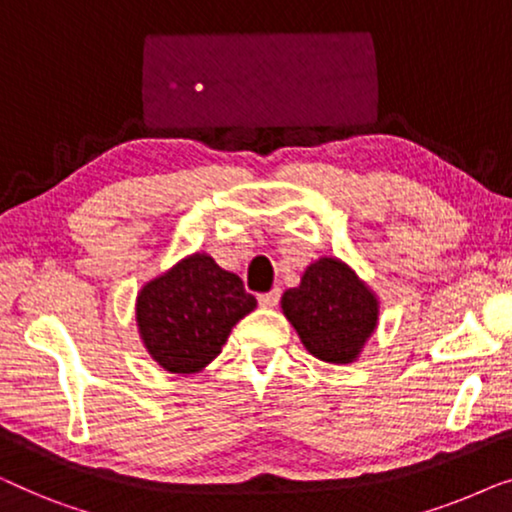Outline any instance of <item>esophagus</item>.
<instances>
[{"label": "esophagus", "instance_id": "1", "mask_svg": "<svg viewBox=\"0 0 512 512\" xmlns=\"http://www.w3.org/2000/svg\"><path fill=\"white\" fill-rule=\"evenodd\" d=\"M279 298H282V291L272 289L268 293H261V296H258V303H261L263 307H275L279 303Z\"/></svg>", "mask_w": 512, "mask_h": 512}]
</instances>
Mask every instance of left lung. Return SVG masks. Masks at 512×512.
Wrapping results in <instances>:
<instances>
[{"mask_svg":"<svg viewBox=\"0 0 512 512\" xmlns=\"http://www.w3.org/2000/svg\"><path fill=\"white\" fill-rule=\"evenodd\" d=\"M282 310L307 352L328 363L354 361L377 324L375 296L338 258L312 263Z\"/></svg>","mask_w":512,"mask_h":512,"instance_id":"8db88e82","label":"left lung"}]
</instances>
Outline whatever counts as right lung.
<instances>
[{
    "instance_id": "right-lung-1",
    "label": "right lung",
    "mask_w": 512,
    "mask_h": 512,
    "mask_svg": "<svg viewBox=\"0 0 512 512\" xmlns=\"http://www.w3.org/2000/svg\"><path fill=\"white\" fill-rule=\"evenodd\" d=\"M254 307L240 277L195 254L144 286L137 324L158 366L188 375L221 354L233 326Z\"/></svg>"
}]
</instances>
